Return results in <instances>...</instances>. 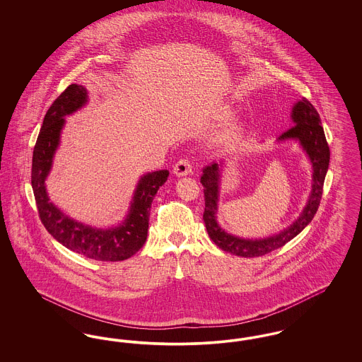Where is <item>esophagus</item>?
I'll return each instance as SVG.
<instances>
[{
  "mask_svg": "<svg viewBox=\"0 0 362 362\" xmlns=\"http://www.w3.org/2000/svg\"><path fill=\"white\" fill-rule=\"evenodd\" d=\"M191 171H192V164L189 158H180L173 167V173L176 176H187Z\"/></svg>",
  "mask_w": 362,
  "mask_h": 362,
  "instance_id": "34e87169",
  "label": "esophagus"
}]
</instances>
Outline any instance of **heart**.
Wrapping results in <instances>:
<instances>
[{
    "instance_id": "b5f03b06",
    "label": "heart",
    "mask_w": 362,
    "mask_h": 362,
    "mask_svg": "<svg viewBox=\"0 0 362 362\" xmlns=\"http://www.w3.org/2000/svg\"><path fill=\"white\" fill-rule=\"evenodd\" d=\"M238 133H239V126H238V124H232V126H229V127L225 130L224 133H223L221 139H223V141H232L233 138L238 136Z\"/></svg>"
}]
</instances>
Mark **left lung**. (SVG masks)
<instances>
[{"label":"left lung","instance_id":"left-lung-1","mask_svg":"<svg viewBox=\"0 0 362 362\" xmlns=\"http://www.w3.org/2000/svg\"><path fill=\"white\" fill-rule=\"evenodd\" d=\"M292 121L294 126L289 130L282 133L278 141L286 139H297L303 149L307 152L312 164V189H310L308 202L304 207L300 217L286 229L281 230L274 236L264 239H241L233 236L217 223V204H218V192H220V167L223 163H211L204 168L201 176V183L204 186L205 194V211L204 221L206 225L207 233L210 239L214 241L217 247H220L225 252L244 257L254 258L266 255L276 248H281L288 241L296 238L307 225L310 224L315 217L322 194L323 185L326 179V173L329 163V148L327 139L325 136V130L322 127L320 117L316 108L303 98L300 102L294 104L292 110Z\"/></svg>","mask_w":362,"mask_h":362}]
</instances>
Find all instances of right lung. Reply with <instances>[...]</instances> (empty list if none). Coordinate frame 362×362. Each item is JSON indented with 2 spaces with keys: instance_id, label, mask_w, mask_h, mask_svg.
<instances>
[{
  "instance_id": "add662e5",
  "label": "right lung",
  "mask_w": 362,
  "mask_h": 362,
  "mask_svg": "<svg viewBox=\"0 0 362 362\" xmlns=\"http://www.w3.org/2000/svg\"><path fill=\"white\" fill-rule=\"evenodd\" d=\"M86 102V88L71 84L47 110L35 144L31 185L40 221L55 240L86 258L119 262L133 257L145 244L153 198L158 189L167 182L170 173L161 170L141 176L129 214L124 221L115 228L98 229L77 223L52 205L45 180L52 170V157L59 145L65 117L80 110Z\"/></svg>"
}]
</instances>
